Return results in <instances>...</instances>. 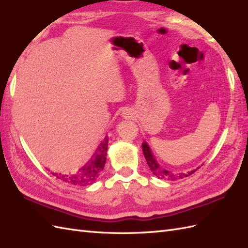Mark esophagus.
<instances>
[{
  "instance_id": "1",
  "label": "esophagus",
  "mask_w": 248,
  "mask_h": 248,
  "mask_svg": "<svg viewBox=\"0 0 248 248\" xmlns=\"http://www.w3.org/2000/svg\"><path fill=\"white\" fill-rule=\"evenodd\" d=\"M123 117H124L125 119H129V118L131 117V112H130L129 110H125V111H123Z\"/></svg>"
}]
</instances>
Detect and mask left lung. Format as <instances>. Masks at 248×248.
I'll use <instances>...</instances> for the list:
<instances>
[{
	"label": "left lung",
	"instance_id": "1",
	"mask_svg": "<svg viewBox=\"0 0 248 248\" xmlns=\"http://www.w3.org/2000/svg\"><path fill=\"white\" fill-rule=\"evenodd\" d=\"M142 149H143L144 156H145V159H146V162H147V164L150 168V170H152V172L155 174V176L158 177L159 179H164V180H170V181L180 180V179H183L185 177L190 176V174L196 172L199 170V168H200V167H197V168H195V170H188V171L171 172L170 170H164V168H162L158 164V162H156V160L155 159L152 150H150L148 144L146 142H143Z\"/></svg>",
	"mask_w": 248,
	"mask_h": 248
}]
</instances>
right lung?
Segmentation results:
<instances>
[{
  "mask_svg": "<svg viewBox=\"0 0 248 248\" xmlns=\"http://www.w3.org/2000/svg\"><path fill=\"white\" fill-rule=\"evenodd\" d=\"M107 145H108V139L107 136L101 142L99 147L96 148V152L93 154V158L90 159L86 165H84L77 174H62V173H53L58 179L63 180L64 182L69 183L72 185L78 186H86L89 184H93L98 179L102 170H104V165L106 162V155H107Z\"/></svg>",
  "mask_w": 248,
  "mask_h": 248,
  "instance_id": "right-lung-1",
  "label": "right lung"
}]
</instances>
